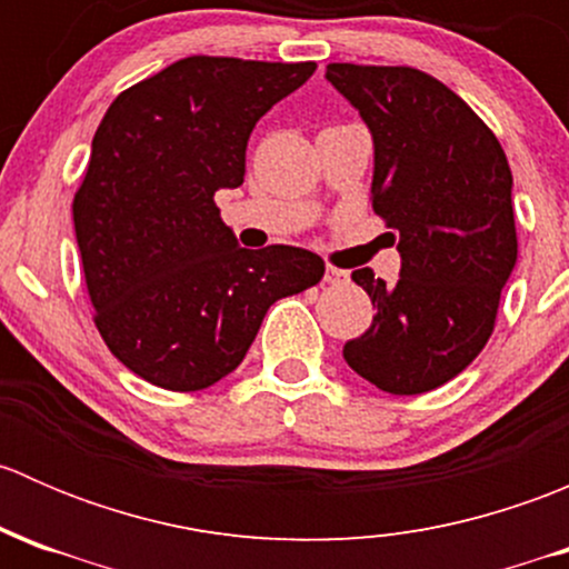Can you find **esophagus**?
Listing matches in <instances>:
<instances>
[{"label":"esophagus","mask_w":569,"mask_h":569,"mask_svg":"<svg viewBox=\"0 0 569 569\" xmlns=\"http://www.w3.org/2000/svg\"><path fill=\"white\" fill-rule=\"evenodd\" d=\"M325 280H327V283H332V286H341V283H347L349 274L343 272V269L327 267V269H325Z\"/></svg>","instance_id":"esophagus-1"}]
</instances>
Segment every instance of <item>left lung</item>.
I'll return each mask as SVG.
<instances>
[{"label": "left lung", "mask_w": 569, "mask_h": 569, "mask_svg": "<svg viewBox=\"0 0 569 569\" xmlns=\"http://www.w3.org/2000/svg\"><path fill=\"white\" fill-rule=\"evenodd\" d=\"M325 79L369 126L371 200L401 256L396 283L352 272L377 317L343 343V360L380 391H432L485 349L518 263L507 153L460 96L416 68L330 62Z\"/></svg>", "instance_id": "obj_1"}]
</instances>
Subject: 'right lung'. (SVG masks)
Masks as SVG:
<instances>
[{
	"instance_id": "1",
	"label": "right lung",
	"mask_w": 569,
	"mask_h": 569,
	"mask_svg": "<svg viewBox=\"0 0 569 569\" xmlns=\"http://www.w3.org/2000/svg\"><path fill=\"white\" fill-rule=\"evenodd\" d=\"M317 62L187 57L120 93L96 129L73 228L96 327L129 371L200 391L248 355L269 306L311 289V250L239 248L214 194L244 181L250 131Z\"/></svg>"
}]
</instances>
